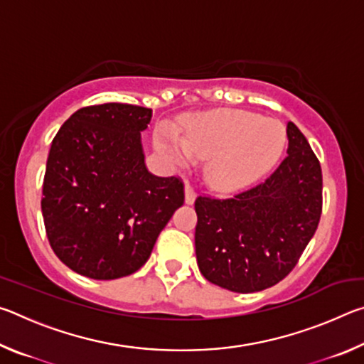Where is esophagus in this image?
<instances>
[{
  "label": "esophagus",
  "mask_w": 364,
  "mask_h": 364,
  "mask_svg": "<svg viewBox=\"0 0 364 364\" xmlns=\"http://www.w3.org/2000/svg\"><path fill=\"white\" fill-rule=\"evenodd\" d=\"M194 200H196V191L191 184H186V186H184V202H186L188 205H193Z\"/></svg>",
  "instance_id": "1"
}]
</instances>
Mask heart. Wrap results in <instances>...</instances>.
I'll return each mask as SVG.
<instances>
[{"label": "heart", "mask_w": 364, "mask_h": 364, "mask_svg": "<svg viewBox=\"0 0 364 364\" xmlns=\"http://www.w3.org/2000/svg\"><path fill=\"white\" fill-rule=\"evenodd\" d=\"M284 143L278 120L237 109L191 117L184 136L167 125L156 132V147L176 167L207 159L205 180L221 193L242 189L267 173Z\"/></svg>", "instance_id": "1"}]
</instances>
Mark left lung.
Returning a JSON list of instances; mask_svg holds the SVG:
<instances>
[{"label": "left lung", "mask_w": 364, "mask_h": 364, "mask_svg": "<svg viewBox=\"0 0 364 364\" xmlns=\"http://www.w3.org/2000/svg\"><path fill=\"white\" fill-rule=\"evenodd\" d=\"M287 157L263 183L232 199H196V257L202 276L231 292L278 284L315 234L323 205L321 165L287 122Z\"/></svg>", "instance_id": "1"}]
</instances>
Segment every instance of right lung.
Masks as SVG:
<instances>
[{"label":"right lung","instance_id":"obj_1","mask_svg":"<svg viewBox=\"0 0 364 364\" xmlns=\"http://www.w3.org/2000/svg\"><path fill=\"white\" fill-rule=\"evenodd\" d=\"M151 119V109L100 104L78 109L53 139L43 220L54 254L86 278L138 271L183 205V183L146 167L141 132Z\"/></svg>","mask_w":364,"mask_h":364}]
</instances>
